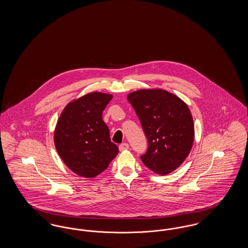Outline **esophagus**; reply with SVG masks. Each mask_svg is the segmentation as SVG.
Wrapping results in <instances>:
<instances>
[{"label": "esophagus", "mask_w": 248, "mask_h": 248, "mask_svg": "<svg viewBox=\"0 0 248 248\" xmlns=\"http://www.w3.org/2000/svg\"><path fill=\"white\" fill-rule=\"evenodd\" d=\"M128 149H129V145H128L127 143H123V144H121V145L119 146V150H120L121 152L126 151V150H128Z\"/></svg>", "instance_id": "1"}]
</instances>
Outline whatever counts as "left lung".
<instances>
[{"mask_svg":"<svg viewBox=\"0 0 248 248\" xmlns=\"http://www.w3.org/2000/svg\"><path fill=\"white\" fill-rule=\"evenodd\" d=\"M141 123L148 150L143 164L165 176L177 169L189 155L194 124L189 108L177 95L160 89H143L127 95Z\"/></svg>","mask_w":248,"mask_h":248,"instance_id":"1","label":"left lung"}]
</instances>
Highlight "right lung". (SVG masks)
Wrapping results in <instances>:
<instances>
[{"label": "right lung", "instance_id": "right-lung-1", "mask_svg": "<svg viewBox=\"0 0 248 248\" xmlns=\"http://www.w3.org/2000/svg\"><path fill=\"white\" fill-rule=\"evenodd\" d=\"M112 95L90 93L69 103L55 130V145L66 165L78 176L102 173L118 154L102 112Z\"/></svg>", "mask_w": 248, "mask_h": 248}]
</instances>
